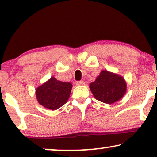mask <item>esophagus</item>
Here are the masks:
<instances>
[{
  "mask_svg": "<svg viewBox=\"0 0 157 157\" xmlns=\"http://www.w3.org/2000/svg\"><path fill=\"white\" fill-rule=\"evenodd\" d=\"M84 84H85V81H76V85H78V86H83Z\"/></svg>",
  "mask_w": 157,
  "mask_h": 157,
  "instance_id": "esophagus-1",
  "label": "esophagus"
}]
</instances>
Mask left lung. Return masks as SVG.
Wrapping results in <instances>:
<instances>
[{"label":"left lung","mask_w":157,"mask_h":157,"mask_svg":"<svg viewBox=\"0 0 157 157\" xmlns=\"http://www.w3.org/2000/svg\"><path fill=\"white\" fill-rule=\"evenodd\" d=\"M89 88L96 100L111 104L118 101L126 92V81L121 76L103 70Z\"/></svg>","instance_id":"left-lung-1"}]
</instances>
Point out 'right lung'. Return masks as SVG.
<instances>
[{
	"label": "right lung",
	"instance_id": "1",
	"mask_svg": "<svg viewBox=\"0 0 157 157\" xmlns=\"http://www.w3.org/2000/svg\"><path fill=\"white\" fill-rule=\"evenodd\" d=\"M71 89L70 82H63L51 77L36 89V99L45 108L56 110L67 102Z\"/></svg>",
	"mask_w": 157,
	"mask_h": 157
}]
</instances>
